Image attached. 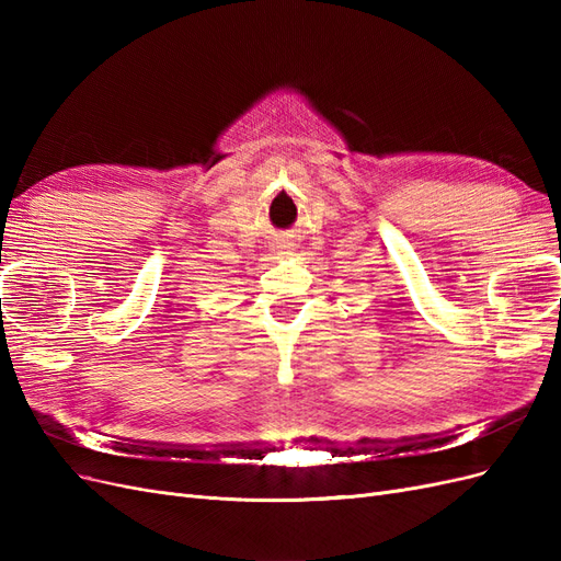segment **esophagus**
Listing matches in <instances>:
<instances>
[{
	"label": "esophagus",
	"instance_id": "1",
	"mask_svg": "<svg viewBox=\"0 0 561 561\" xmlns=\"http://www.w3.org/2000/svg\"><path fill=\"white\" fill-rule=\"evenodd\" d=\"M293 245H295V243H290V241H280L276 250H280V254H285V252H290V250H293Z\"/></svg>",
	"mask_w": 561,
	"mask_h": 561
}]
</instances>
